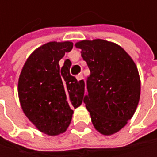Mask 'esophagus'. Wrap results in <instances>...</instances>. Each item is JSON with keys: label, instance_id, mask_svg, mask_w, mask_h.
<instances>
[{"label": "esophagus", "instance_id": "34e87169", "mask_svg": "<svg viewBox=\"0 0 157 157\" xmlns=\"http://www.w3.org/2000/svg\"><path fill=\"white\" fill-rule=\"evenodd\" d=\"M77 79H78V81L84 82V80H83V75H82V74H78V75L77 76Z\"/></svg>", "mask_w": 157, "mask_h": 157}]
</instances>
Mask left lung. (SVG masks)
Returning <instances> with one entry per match:
<instances>
[{"label":"left lung","mask_w":157,"mask_h":157,"mask_svg":"<svg viewBox=\"0 0 157 157\" xmlns=\"http://www.w3.org/2000/svg\"><path fill=\"white\" fill-rule=\"evenodd\" d=\"M76 47L90 71L84 104L94 128L104 135L120 130L138 105L141 81L135 63L116 43L82 40Z\"/></svg>","instance_id":"left-lung-1"}]
</instances>
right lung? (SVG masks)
Returning a JSON list of instances; mask_svg holds the SVG:
<instances>
[{
	"label": "right lung",
	"instance_id": "right-lung-1",
	"mask_svg": "<svg viewBox=\"0 0 157 157\" xmlns=\"http://www.w3.org/2000/svg\"><path fill=\"white\" fill-rule=\"evenodd\" d=\"M73 43L48 42L35 50L18 80V96L27 117L41 132L54 136L69 126L73 109L83 101L85 83L70 75V60L59 61Z\"/></svg>",
	"mask_w": 157,
	"mask_h": 157
}]
</instances>
